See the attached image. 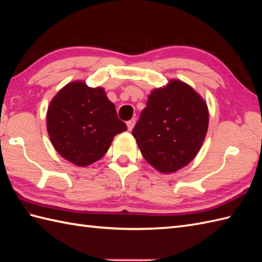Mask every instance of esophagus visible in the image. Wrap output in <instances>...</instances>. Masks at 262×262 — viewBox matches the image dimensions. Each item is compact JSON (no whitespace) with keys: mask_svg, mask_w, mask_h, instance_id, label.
Returning <instances> with one entry per match:
<instances>
[{"mask_svg":"<svg viewBox=\"0 0 262 262\" xmlns=\"http://www.w3.org/2000/svg\"><path fill=\"white\" fill-rule=\"evenodd\" d=\"M135 122H136V119H135V118H133V119H130V120H128V121H127L128 130H132L133 128H134V126H135Z\"/></svg>","mask_w":262,"mask_h":262,"instance_id":"1","label":"esophagus"}]
</instances>
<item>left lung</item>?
<instances>
[{
    "instance_id": "8db88e82",
    "label": "left lung",
    "mask_w": 262,
    "mask_h": 262,
    "mask_svg": "<svg viewBox=\"0 0 262 262\" xmlns=\"http://www.w3.org/2000/svg\"><path fill=\"white\" fill-rule=\"evenodd\" d=\"M208 116L207 104L191 86L171 80L149 94L133 136L153 168L172 173L199 152L207 134Z\"/></svg>"
}]
</instances>
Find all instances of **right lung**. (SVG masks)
<instances>
[{"label": "right lung", "mask_w": 262, "mask_h": 262, "mask_svg": "<svg viewBox=\"0 0 262 262\" xmlns=\"http://www.w3.org/2000/svg\"><path fill=\"white\" fill-rule=\"evenodd\" d=\"M126 129L103 89L84 82L69 83L48 105L47 132L53 146L77 166L101 159L114 137Z\"/></svg>", "instance_id": "add662e5"}]
</instances>
